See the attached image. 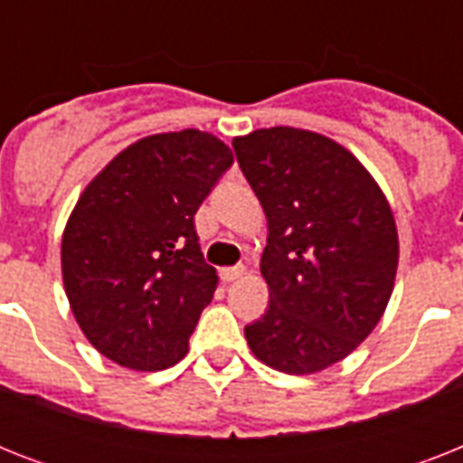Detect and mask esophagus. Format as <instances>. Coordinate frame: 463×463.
<instances>
[{
	"instance_id": "esophagus-1",
	"label": "esophagus",
	"mask_w": 463,
	"mask_h": 463,
	"mask_svg": "<svg viewBox=\"0 0 463 463\" xmlns=\"http://www.w3.org/2000/svg\"><path fill=\"white\" fill-rule=\"evenodd\" d=\"M218 274H221V281H225V283L238 281L240 276L245 274V267H223L221 271H218Z\"/></svg>"
}]
</instances>
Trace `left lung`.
Wrapping results in <instances>:
<instances>
[{"mask_svg": "<svg viewBox=\"0 0 463 463\" xmlns=\"http://www.w3.org/2000/svg\"><path fill=\"white\" fill-rule=\"evenodd\" d=\"M232 148L269 225V307L245 326L247 345L279 373L315 374L355 351L387 309L394 213L365 165L324 134L271 127Z\"/></svg>", "mask_w": 463, "mask_h": 463, "instance_id": "8db88e82", "label": "left lung"}]
</instances>
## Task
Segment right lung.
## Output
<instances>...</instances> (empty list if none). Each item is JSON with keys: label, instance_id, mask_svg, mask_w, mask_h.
Listing matches in <instances>:
<instances>
[{"label": "right lung", "instance_id": "add662e5", "mask_svg": "<svg viewBox=\"0 0 463 463\" xmlns=\"http://www.w3.org/2000/svg\"><path fill=\"white\" fill-rule=\"evenodd\" d=\"M232 151L199 129L151 134L83 189L61 235V279L83 336L105 358L156 373L189 351L216 290L194 213Z\"/></svg>", "mask_w": 463, "mask_h": 463}]
</instances>
